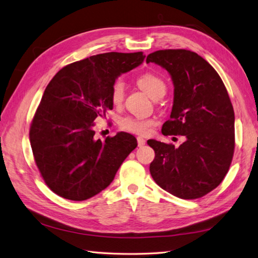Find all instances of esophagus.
Wrapping results in <instances>:
<instances>
[{"label":"esophagus","mask_w":258,"mask_h":258,"mask_svg":"<svg viewBox=\"0 0 258 258\" xmlns=\"http://www.w3.org/2000/svg\"><path fill=\"white\" fill-rule=\"evenodd\" d=\"M137 142H138L139 147H144L146 145V140L142 138V137H138V138H137Z\"/></svg>","instance_id":"1"}]
</instances>
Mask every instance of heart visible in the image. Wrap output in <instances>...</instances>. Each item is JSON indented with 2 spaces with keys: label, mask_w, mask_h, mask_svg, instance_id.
Returning <instances> with one entry per match:
<instances>
[{
  "label": "heart",
  "mask_w": 258,
  "mask_h": 258,
  "mask_svg": "<svg viewBox=\"0 0 258 258\" xmlns=\"http://www.w3.org/2000/svg\"><path fill=\"white\" fill-rule=\"evenodd\" d=\"M137 85L153 99H158L162 97L167 91V83L164 79L158 75L157 73L146 72L137 77ZM124 86L120 79H116L111 85L110 89V100L112 105L119 106L123 100ZM120 128L128 133L137 135H147L151 131L154 125V120L150 118H140L127 116L120 119Z\"/></svg>",
  "instance_id": "obj_1"
}]
</instances>
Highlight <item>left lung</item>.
Segmentation results:
<instances>
[{
  "label": "left lung",
  "mask_w": 258,
  "mask_h": 258,
  "mask_svg": "<svg viewBox=\"0 0 258 258\" xmlns=\"http://www.w3.org/2000/svg\"><path fill=\"white\" fill-rule=\"evenodd\" d=\"M146 61L165 68L174 85L172 111L162 134L185 137L179 148L148 140L156 153L151 176L174 197L202 198L224 179L235 148V117L225 85L214 68L192 50H157Z\"/></svg>",
  "instance_id": "obj_1"
}]
</instances>
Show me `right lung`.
I'll return each instance as SVG.
<instances>
[{"label": "right lung", "mask_w": 258, "mask_h": 258, "mask_svg": "<svg viewBox=\"0 0 258 258\" xmlns=\"http://www.w3.org/2000/svg\"><path fill=\"white\" fill-rule=\"evenodd\" d=\"M145 57L142 51L94 55L62 67L47 85L30 141L39 173L57 196L72 201L93 198L136 149L137 139L127 133L96 139L94 121L112 109V83Z\"/></svg>", "instance_id": "obj_1"}]
</instances>
